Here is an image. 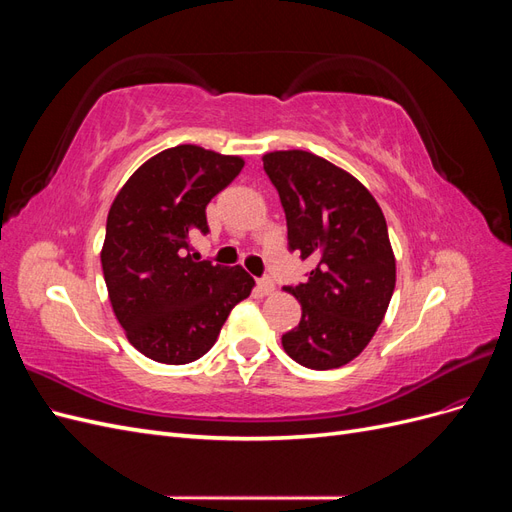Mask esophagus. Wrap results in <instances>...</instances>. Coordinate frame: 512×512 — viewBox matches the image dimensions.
I'll return each instance as SVG.
<instances>
[{"label":"esophagus","instance_id":"1","mask_svg":"<svg viewBox=\"0 0 512 512\" xmlns=\"http://www.w3.org/2000/svg\"><path fill=\"white\" fill-rule=\"evenodd\" d=\"M258 290L262 294H271L275 290V284H273L271 277H262V280H258Z\"/></svg>","mask_w":512,"mask_h":512}]
</instances>
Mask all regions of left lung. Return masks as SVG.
<instances>
[{
	"label": "left lung",
	"instance_id": "obj_1",
	"mask_svg": "<svg viewBox=\"0 0 512 512\" xmlns=\"http://www.w3.org/2000/svg\"><path fill=\"white\" fill-rule=\"evenodd\" d=\"M262 162L286 213L288 250L316 262L303 284L286 286L303 314L282 346L303 367H342L371 342L395 290L384 213L365 185L314 153L275 151Z\"/></svg>",
	"mask_w": 512,
	"mask_h": 512
}]
</instances>
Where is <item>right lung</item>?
<instances>
[{"label": "right lung", "instance_id": "right-lung-1", "mask_svg": "<svg viewBox=\"0 0 512 512\" xmlns=\"http://www.w3.org/2000/svg\"><path fill=\"white\" fill-rule=\"evenodd\" d=\"M241 168L237 156L170 147L136 170L108 211L100 256L108 297L130 344L151 361L200 359L230 309L250 297V273L200 260L190 245L209 232L207 205Z\"/></svg>", "mask_w": 512, "mask_h": 512}]
</instances>
